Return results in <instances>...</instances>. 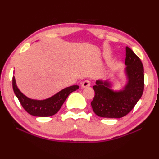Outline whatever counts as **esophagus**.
I'll return each mask as SVG.
<instances>
[{
	"mask_svg": "<svg viewBox=\"0 0 159 159\" xmlns=\"http://www.w3.org/2000/svg\"><path fill=\"white\" fill-rule=\"evenodd\" d=\"M90 85V82L89 80H85L84 81L82 82L81 83V88H87V87H89Z\"/></svg>",
	"mask_w": 159,
	"mask_h": 159,
	"instance_id": "1",
	"label": "esophagus"
}]
</instances>
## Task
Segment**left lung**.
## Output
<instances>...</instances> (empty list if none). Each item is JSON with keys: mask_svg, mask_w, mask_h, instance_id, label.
<instances>
[{"mask_svg": "<svg viewBox=\"0 0 159 159\" xmlns=\"http://www.w3.org/2000/svg\"><path fill=\"white\" fill-rule=\"evenodd\" d=\"M125 74L127 83L121 90H114L109 80H97L95 97L91 102L93 111L99 117L120 118L129 112L141 98L144 91V67L130 48L126 47Z\"/></svg>", "mask_w": 159, "mask_h": 159, "instance_id": "left-lung-1", "label": "left lung"}]
</instances>
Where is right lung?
Wrapping results in <instances>:
<instances>
[{
    "instance_id": "right-lung-1",
    "label": "right lung",
    "mask_w": 159,
    "mask_h": 159,
    "mask_svg": "<svg viewBox=\"0 0 159 159\" xmlns=\"http://www.w3.org/2000/svg\"><path fill=\"white\" fill-rule=\"evenodd\" d=\"M12 88L21 106L29 114L38 117H48L57 113L69 94L79 89V86L72 85L65 88L53 96L43 100L30 99L24 95L16 85L15 76L12 77Z\"/></svg>"
}]
</instances>
